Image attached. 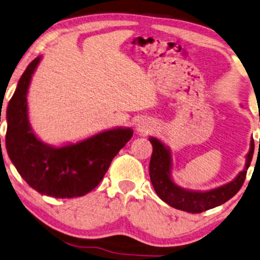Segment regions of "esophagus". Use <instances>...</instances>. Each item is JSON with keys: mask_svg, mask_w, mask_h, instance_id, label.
I'll return each mask as SVG.
<instances>
[{"mask_svg": "<svg viewBox=\"0 0 260 260\" xmlns=\"http://www.w3.org/2000/svg\"><path fill=\"white\" fill-rule=\"evenodd\" d=\"M137 130L142 134H147L152 130V123L149 119H141L137 124Z\"/></svg>", "mask_w": 260, "mask_h": 260, "instance_id": "obj_1", "label": "esophagus"}]
</instances>
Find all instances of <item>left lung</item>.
Segmentation results:
<instances>
[{"mask_svg":"<svg viewBox=\"0 0 260 260\" xmlns=\"http://www.w3.org/2000/svg\"><path fill=\"white\" fill-rule=\"evenodd\" d=\"M153 146V152L150 160V179L155 193L164 202L175 209L187 211L191 214H200L215 207L221 206L230 200L244 183L246 172L253 157L254 142L251 141V147L246 155L245 169L238 177L226 185L209 191H189L178 187L171 180V155L170 151L161 142L155 138H150Z\"/></svg>","mask_w":260,"mask_h":260,"instance_id":"left-lung-1","label":"left lung"}]
</instances>
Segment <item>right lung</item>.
I'll use <instances>...</instances> for the list:
<instances>
[{
  "mask_svg": "<svg viewBox=\"0 0 260 260\" xmlns=\"http://www.w3.org/2000/svg\"><path fill=\"white\" fill-rule=\"evenodd\" d=\"M41 57L29 63L7 108L6 145L21 177L39 193L67 199L83 197L96 187L131 129L103 131L86 141L54 149L36 138L27 121L26 93Z\"/></svg>",
  "mask_w": 260,
  "mask_h": 260,
  "instance_id": "obj_1",
  "label": "right lung"
}]
</instances>
